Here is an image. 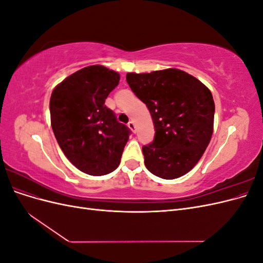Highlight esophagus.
I'll return each instance as SVG.
<instances>
[{
    "label": "esophagus",
    "mask_w": 263,
    "mask_h": 263,
    "mask_svg": "<svg viewBox=\"0 0 263 263\" xmlns=\"http://www.w3.org/2000/svg\"><path fill=\"white\" fill-rule=\"evenodd\" d=\"M128 127H129V128L135 133V123H134L133 121H130V122L128 123Z\"/></svg>",
    "instance_id": "34e87169"
}]
</instances>
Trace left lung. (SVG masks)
I'll list each match as a JSON object with an SVG mask.
<instances>
[{"label": "left lung", "mask_w": 263, "mask_h": 263, "mask_svg": "<svg viewBox=\"0 0 263 263\" xmlns=\"http://www.w3.org/2000/svg\"><path fill=\"white\" fill-rule=\"evenodd\" d=\"M126 81L148 107L155 125V139L142 146L146 168L161 179L180 178L200 160L212 138L211 91L179 69L127 73Z\"/></svg>", "instance_id": "8db88e82"}]
</instances>
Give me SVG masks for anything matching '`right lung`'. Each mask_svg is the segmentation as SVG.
I'll return each instance as SVG.
<instances>
[{
    "label": "right lung",
    "instance_id": "obj_1",
    "mask_svg": "<svg viewBox=\"0 0 263 263\" xmlns=\"http://www.w3.org/2000/svg\"><path fill=\"white\" fill-rule=\"evenodd\" d=\"M118 82L115 71L89 66L69 76L51 93L54 137L69 161L90 176H104L117 168L132 133L105 105Z\"/></svg>",
    "mask_w": 263,
    "mask_h": 263
}]
</instances>
